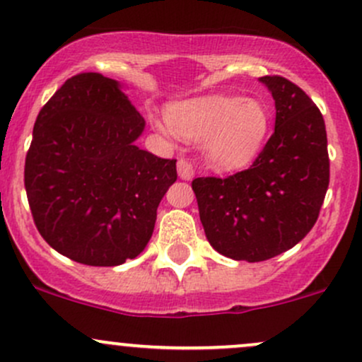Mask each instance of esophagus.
<instances>
[{
	"label": "esophagus",
	"mask_w": 362,
	"mask_h": 362,
	"mask_svg": "<svg viewBox=\"0 0 362 362\" xmlns=\"http://www.w3.org/2000/svg\"><path fill=\"white\" fill-rule=\"evenodd\" d=\"M177 170H178V177H180L182 180H190V178L194 177V168L187 160H178Z\"/></svg>",
	"instance_id": "34e87169"
}]
</instances>
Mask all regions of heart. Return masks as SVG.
Instances as JSON below:
<instances>
[{
    "instance_id": "heart-1",
    "label": "heart",
    "mask_w": 362,
    "mask_h": 362,
    "mask_svg": "<svg viewBox=\"0 0 362 362\" xmlns=\"http://www.w3.org/2000/svg\"><path fill=\"white\" fill-rule=\"evenodd\" d=\"M168 122L177 136L204 142L208 161L220 170L249 165L268 136L269 117L254 99L204 96L170 106Z\"/></svg>"
}]
</instances>
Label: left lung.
Segmentation results:
<instances>
[{"label":"left lung","mask_w":362,"mask_h":362,"mask_svg":"<svg viewBox=\"0 0 362 362\" xmlns=\"http://www.w3.org/2000/svg\"><path fill=\"white\" fill-rule=\"evenodd\" d=\"M259 82L275 99V132L251 168L199 177L192 190L214 251L257 263L292 249L313 228L329 184L327 129L300 87L278 75Z\"/></svg>","instance_id":"1"}]
</instances>
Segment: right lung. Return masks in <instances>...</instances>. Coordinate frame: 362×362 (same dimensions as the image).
Returning <instances> with one entry per match:
<instances>
[{"label":"right lung","mask_w":362,"mask_h":362,"mask_svg":"<svg viewBox=\"0 0 362 362\" xmlns=\"http://www.w3.org/2000/svg\"><path fill=\"white\" fill-rule=\"evenodd\" d=\"M144 127L122 86L94 71L74 75L42 106L25 190L54 251L89 266H118L144 251L177 180V160L136 146Z\"/></svg>","instance_id":"right-lung-1"}]
</instances>
